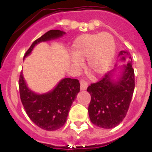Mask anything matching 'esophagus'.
I'll use <instances>...</instances> for the list:
<instances>
[{
	"label": "esophagus",
	"instance_id": "esophagus-1",
	"mask_svg": "<svg viewBox=\"0 0 152 152\" xmlns=\"http://www.w3.org/2000/svg\"><path fill=\"white\" fill-rule=\"evenodd\" d=\"M80 90L84 91V90L87 89V88H88V82H87L85 80L81 79V80H80Z\"/></svg>",
	"mask_w": 152,
	"mask_h": 152
}]
</instances>
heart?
<instances>
[{
	"label": "heart",
	"mask_w": 152,
	"mask_h": 152,
	"mask_svg": "<svg viewBox=\"0 0 152 152\" xmlns=\"http://www.w3.org/2000/svg\"><path fill=\"white\" fill-rule=\"evenodd\" d=\"M72 62L79 67L87 58V68L93 76L105 73L111 65L115 54L114 39L108 33L83 34L72 45Z\"/></svg>",
	"instance_id": "1"
}]
</instances>
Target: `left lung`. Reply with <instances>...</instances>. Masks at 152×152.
Wrapping results in <instances>:
<instances>
[{
	"mask_svg": "<svg viewBox=\"0 0 152 152\" xmlns=\"http://www.w3.org/2000/svg\"><path fill=\"white\" fill-rule=\"evenodd\" d=\"M124 55L129 56L128 63L124 65L118 81L111 80L110 72L87 89L91 96L88 107L90 119L98 127L113 128L123 121L128 112L135 88V73L128 52L122 51L119 53L122 60L126 59Z\"/></svg>",
	"mask_w": 152,
	"mask_h": 152,
	"instance_id": "8db88e82",
	"label": "left lung"
}]
</instances>
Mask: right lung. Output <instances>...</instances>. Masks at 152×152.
Wrapping results in <instances>:
<instances>
[{"instance_id":"add662e5","label":"right lung","mask_w":152,"mask_h":152,"mask_svg":"<svg viewBox=\"0 0 152 152\" xmlns=\"http://www.w3.org/2000/svg\"><path fill=\"white\" fill-rule=\"evenodd\" d=\"M63 34L64 32L58 29L48 31L33 42L24 58L30 54L39 42L58 38ZM19 90L21 102L29 119L42 129L54 131L61 128L66 122L72 103L80 91V83L77 79L64 78L52 91L39 95L27 88L21 72Z\"/></svg>"}]
</instances>
